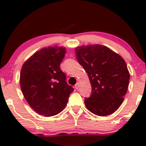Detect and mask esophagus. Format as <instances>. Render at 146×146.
I'll use <instances>...</instances> for the list:
<instances>
[{"label":"esophagus","instance_id":"34e87169","mask_svg":"<svg viewBox=\"0 0 146 146\" xmlns=\"http://www.w3.org/2000/svg\"><path fill=\"white\" fill-rule=\"evenodd\" d=\"M75 88H76V89H78L79 87H80V84H79V82H78L76 84H75Z\"/></svg>","mask_w":146,"mask_h":146}]
</instances>
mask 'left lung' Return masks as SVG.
<instances>
[{
	"label": "left lung",
	"instance_id": "8db88e82",
	"mask_svg": "<svg viewBox=\"0 0 146 146\" xmlns=\"http://www.w3.org/2000/svg\"><path fill=\"white\" fill-rule=\"evenodd\" d=\"M75 51L92 87L91 95L84 100L87 109L98 116L110 115L119 108L128 90L130 73L126 63L103 45L78 46Z\"/></svg>",
	"mask_w": 146,
	"mask_h": 146
}]
</instances>
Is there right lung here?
Returning a JSON list of instances; mask_svg holds the SVG:
<instances>
[{
	"instance_id": "add662e5",
	"label": "right lung",
	"mask_w": 146,
	"mask_h": 146,
	"mask_svg": "<svg viewBox=\"0 0 146 146\" xmlns=\"http://www.w3.org/2000/svg\"><path fill=\"white\" fill-rule=\"evenodd\" d=\"M62 46L36 51L22 66L21 88L29 105L44 117L58 115L65 108L73 88L67 84L60 64L66 53Z\"/></svg>"
}]
</instances>
